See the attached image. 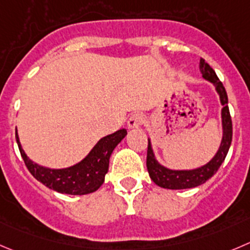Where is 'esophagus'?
Instances as JSON below:
<instances>
[{
  "instance_id": "1",
  "label": "esophagus",
  "mask_w": 250,
  "mask_h": 250,
  "mask_svg": "<svg viewBox=\"0 0 250 250\" xmlns=\"http://www.w3.org/2000/svg\"><path fill=\"white\" fill-rule=\"evenodd\" d=\"M144 121L145 118L142 114L135 113L127 120V126H129V129H137V127H140L144 124Z\"/></svg>"
}]
</instances>
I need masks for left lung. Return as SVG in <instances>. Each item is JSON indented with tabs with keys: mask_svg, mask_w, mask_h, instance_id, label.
Masks as SVG:
<instances>
[{
	"mask_svg": "<svg viewBox=\"0 0 250 250\" xmlns=\"http://www.w3.org/2000/svg\"><path fill=\"white\" fill-rule=\"evenodd\" d=\"M199 70H200L204 80L210 82L215 87V91L217 92L218 97H220V103L222 105V109H221L222 139H221V144L218 146L217 152L206 165L198 168H192V169H172V168L166 167L158 162L153 148H152L151 139L148 137V149H147L146 161L147 170H148L151 179L158 187L165 188V189H191V188H196L208 182L211 177L216 174L218 168L223 163L230 147V142H232V120H230L229 109H228V97L225 87L216 76L215 71L210 67V65L204 59H200Z\"/></svg>",
	"mask_w": 250,
	"mask_h": 250,
	"instance_id": "8db88e82",
	"label": "left lung"
}]
</instances>
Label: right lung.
<instances>
[{"label":"right lung","instance_id":"obj_1","mask_svg":"<svg viewBox=\"0 0 250 250\" xmlns=\"http://www.w3.org/2000/svg\"><path fill=\"white\" fill-rule=\"evenodd\" d=\"M126 135V130L121 129L114 134L102 137L80 162L70 167L54 169L33 162L23 149L18 131L16 130L17 145L23 161L33 177L49 189L67 195L91 194L101 188L105 179V174L108 173L111 153Z\"/></svg>","mask_w":250,"mask_h":250}]
</instances>
